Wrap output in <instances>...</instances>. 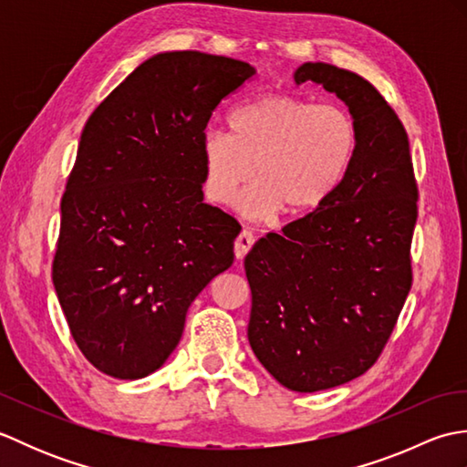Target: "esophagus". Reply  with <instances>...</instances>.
Returning a JSON list of instances; mask_svg holds the SVG:
<instances>
[{
  "instance_id": "obj_1",
  "label": "esophagus",
  "mask_w": 467,
  "mask_h": 467,
  "mask_svg": "<svg viewBox=\"0 0 467 467\" xmlns=\"http://www.w3.org/2000/svg\"><path fill=\"white\" fill-rule=\"evenodd\" d=\"M253 244H254V236H253V233L251 231H244L236 236V241H234V256L236 259H244L246 256V253H249L251 249H253Z\"/></svg>"
}]
</instances>
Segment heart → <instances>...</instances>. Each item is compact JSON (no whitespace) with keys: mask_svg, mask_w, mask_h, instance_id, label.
Instances as JSON below:
<instances>
[{"mask_svg":"<svg viewBox=\"0 0 467 467\" xmlns=\"http://www.w3.org/2000/svg\"><path fill=\"white\" fill-rule=\"evenodd\" d=\"M231 134L208 130L201 140L204 192L233 202L251 182L253 214L303 218L339 191L359 152V124L337 104L269 94L228 114Z\"/></svg>","mask_w":467,"mask_h":467,"instance_id":"b5f03b06","label":"heart"}]
</instances>
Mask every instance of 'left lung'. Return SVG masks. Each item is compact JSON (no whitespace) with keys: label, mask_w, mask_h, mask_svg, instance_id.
<instances>
[{"label":"left lung","mask_w":467,"mask_h":467,"mask_svg":"<svg viewBox=\"0 0 467 467\" xmlns=\"http://www.w3.org/2000/svg\"><path fill=\"white\" fill-rule=\"evenodd\" d=\"M293 80L323 86L359 124V152L331 201L244 256L251 349L286 389L311 393L363 375L389 339L411 289L418 186L408 132L365 78L305 62Z\"/></svg>","instance_id":"left-lung-1"}]
</instances>
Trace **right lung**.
Segmentation results:
<instances>
[{
  "instance_id": "1",
  "label": "right lung",
  "mask_w": 467,
  "mask_h": 467,
  "mask_svg": "<svg viewBox=\"0 0 467 467\" xmlns=\"http://www.w3.org/2000/svg\"><path fill=\"white\" fill-rule=\"evenodd\" d=\"M256 69L196 49L138 66L88 118L62 196L52 279L96 369H161L186 311L234 261L241 224L204 202L201 140L213 110Z\"/></svg>"
}]
</instances>
